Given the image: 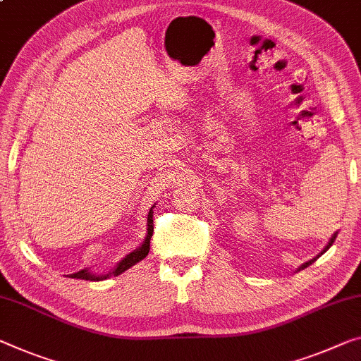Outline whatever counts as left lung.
<instances>
[{
    "label": "left lung",
    "mask_w": 361,
    "mask_h": 361,
    "mask_svg": "<svg viewBox=\"0 0 361 361\" xmlns=\"http://www.w3.org/2000/svg\"><path fill=\"white\" fill-rule=\"evenodd\" d=\"M336 235H337V234H334V235H332V237H331V240H329V243H328V245H326V248H324V250H323V252H321V255H323V253H324L326 250H328V248H329V247L332 245V243H334V240H336ZM316 258H318V257H316ZM313 262H314V259H312V262H308V263H305V264H302V269H303V268H307V266H310V264H312Z\"/></svg>",
    "instance_id": "obj_1"
}]
</instances>
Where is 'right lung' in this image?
Returning a JSON list of instances; mask_svg holds the SVG:
<instances>
[{"label": "right lung", "instance_id": "right-lung-1", "mask_svg": "<svg viewBox=\"0 0 361 361\" xmlns=\"http://www.w3.org/2000/svg\"><path fill=\"white\" fill-rule=\"evenodd\" d=\"M152 234H153V208L149 209V213H148V234L145 237V240H143V243L137 248V250L127 255L123 262L116 266V269L113 271V273H109V274H114V276L123 274L126 269H129L130 266H134L135 263L140 262V259L145 258L149 252V238H152ZM109 274L95 276V274L88 273L87 269H80V271H77V273L71 274V277H75V279H85V281H102V279H106V277H109Z\"/></svg>", "mask_w": 361, "mask_h": 361}]
</instances>
